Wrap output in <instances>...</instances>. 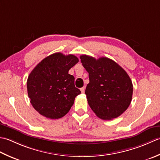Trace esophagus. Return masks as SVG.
Segmentation results:
<instances>
[{"instance_id": "esophagus-1", "label": "esophagus", "mask_w": 160, "mask_h": 160, "mask_svg": "<svg viewBox=\"0 0 160 160\" xmlns=\"http://www.w3.org/2000/svg\"><path fill=\"white\" fill-rule=\"evenodd\" d=\"M80 90H81V92L83 93V92H85V87L81 88H80Z\"/></svg>"}]
</instances>
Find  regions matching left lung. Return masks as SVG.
Returning a JSON list of instances; mask_svg holds the SVG:
<instances>
[{"mask_svg": "<svg viewBox=\"0 0 160 160\" xmlns=\"http://www.w3.org/2000/svg\"><path fill=\"white\" fill-rule=\"evenodd\" d=\"M80 58L89 74L90 82L85 93L92 111L103 120L121 115L132 100L133 87L128 74L108 58L96 59L84 54Z\"/></svg>", "mask_w": 160, "mask_h": 160, "instance_id": "left-lung-1", "label": "left lung"}]
</instances>
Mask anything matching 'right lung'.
Segmentation results:
<instances>
[{"label": "right lung", "instance_id": "obj_1", "mask_svg": "<svg viewBox=\"0 0 160 160\" xmlns=\"http://www.w3.org/2000/svg\"><path fill=\"white\" fill-rule=\"evenodd\" d=\"M79 62L73 54L57 52L43 58L31 72L27 81L28 97L37 111L47 118L65 116L81 93L74 77L68 74Z\"/></svg>", "mask_w": 160, "mask_h": 160}]
</instances>
